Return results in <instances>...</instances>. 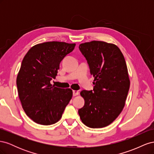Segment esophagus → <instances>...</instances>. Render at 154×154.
<instances>
[{"instance_id": "1", "label": "esophagus", "mask_w": 154, "mask_h": 154, "mask_svg": "<svg viewBox=\"0 0 154 154\" xmlns=\"http://www.w3.org/2000/svg\"><path fill=\"white\" fill-rule=\"evenodd\" d=\"M72 94H73L74 96H77L79 94V91H72Z\"/></svg>"}]
</instances>
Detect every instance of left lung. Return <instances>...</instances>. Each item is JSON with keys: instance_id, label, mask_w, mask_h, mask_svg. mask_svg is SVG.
<instances>
[{"instance_id": "8db88e82", "label": "left lung", "mask_w": 154, "mask_h": 154, "mask_svg": "<svg viewBox=\"0 0 154 154\" xmlns=\"http://www.w3.org/2000/svg\"><path fill=\"white\" fill-rule=\"evenodd\" d=\"M79 49L94 78L93 90L81 91L85 104L78 110L82 122L93 128L112 123L125 106L130 88L127 64L120 49L101 41L81 44Z\"/></svg>"}]
</instances>
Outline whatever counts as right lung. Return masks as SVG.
I'll list each match as a JSON object with an SVG mask.
<instances>
[{"label": "right lung", "instance_id": "1", "mask_svg": "<svg viewBox=\"0 0 154 154\" xmlns=\"http://www.w3.org/2000/svg\"><path fill=\"white\" fill-rule=\"evenodd\" d=\"M75 45L54 41L39 44L23 58L17 78L18 96L26 114L35 123H57L71 100V89L56 87L50 82L57 75L60 62Z\"/></svg>", "mask_w": 154, "mask_h": 154}]
</instances>
